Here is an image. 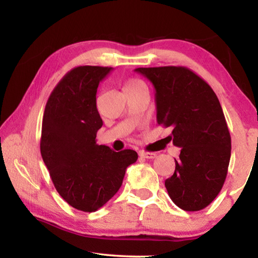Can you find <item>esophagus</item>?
<instances>
[{"label": "esophagus", "instance_id": "1", "mask_svg": "<svg viewBox=\"0 0 258 258\" xmlns=\"http://www.w3.org/2000/svg\"><path fill=\"white\" fill-rule=\"evenodd\" d=\"M140 156L143 157V158H147V159H154L156 158V154L155 152H149V151H141L140 152Z\"/></svg>", "mask_w": 258, "mask_h": 258}]
</instances>
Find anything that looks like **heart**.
<instances>
[{"instance_id": "b5f03b06", "label": "heart", "mask_w": 258, "mask_h": 258, "mask_svg": "<svg viewBox=\"0 0 258 258\" xmlns=\"http://www.w3.org/2000/svg\"><path fill=\"white\" fill-rule=\"evenodd\" d=\"M140 86H146V84L142 81L137 80V78H131V80H128L127 83H126L125 91L138 89V87H140Z\"/></svg>"}]
</instances>
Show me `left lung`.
Returning a JSON list of instances; mask_svg holds the SVG:
<instances>
[{"mask_svg":"<svg viewBox=\"0 0 258 258\" xmlns=\"http://www.w3.org/2000/svg\"><path fill=\"white\" fill-rule=\"evenodd\" d=\"M155 86L157 123L172 127L169 140L181 148L175 172L165 181L173 203L186 212L207 207L224 184L231 137L215 92L182 66L137 68Z\"/></svg>","mask_w":258,"mask_h":258,"instance_id":"left-lung-1","label":"left lung"}]
</instances>
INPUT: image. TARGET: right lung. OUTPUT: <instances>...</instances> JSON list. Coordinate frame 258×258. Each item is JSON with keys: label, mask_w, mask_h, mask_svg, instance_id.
<instances>
[{"label": "right lung", "mask_w": 258, "mask_h": 258, "mask_svg": "<svg viewBox=\"0 0 258 258\" xmlns=\"http://www.w3.org/2000/svg\"><path fill=\"white\" fill-rule=\"evenodd\" d=\"M110 67L80 66L52 91L42 121L41 155L64 202L92 213L111 199L126 168L138 159L134 150L119 152L97 145L102 119L97 108L99 83Z\"/></svg>", "instance_id": "1"}]
</instances>
